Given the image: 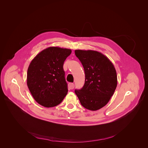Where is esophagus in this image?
<instances>
[{
    "mask_svg": "<svg viewBox=\"0 0 148 148\" xmlns=\"http://www.w3.org/2000/svg\"><path fill=\"white\" fill-rule=\"evenodd\" d=\"M75 87V84L73 83H69L68 84V88L69 89H73Z\"/></svg>",
    "mask_w": 148,
    "mask_h": 148,
    "instance_id": "esophagus-1",
    "label": "esophagus"
}]
</instances>
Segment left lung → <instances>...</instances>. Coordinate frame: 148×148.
<instances>
[{
  "instance_id": "8db88e82",
  "label": "left lung",
  "mask_w": 148,
  "mask_h": 148,
  "mask_svg": "<svg viewBox=\"0 0 148 148\" xmlns=\"http://www.w3.org/2000/svg\"><path fill=\"white\" fill-rule=\"evenodd\" d=\"M82 64L85 79L83 87L75 93L85 108L97 110L107 104L117 85L114 65L101 52L92 50L75 51Z\"/></svg>"
}]
</instances>
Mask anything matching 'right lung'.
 I'll list each match as a JSON object with an SVG mask.
<instances>
[{"label":"right lung","mask_w":148,"mask_h":148,"mask_svg":"<svg viewBox=\"0 0 148 148\" xmlns=\"http://www.w3.org/2000/svg\"><path fill=\"white\" fill-rule=\"evenodd\" d=\"M71 52L70 49L50 47L38 53L29 64L27 84L40 105L46 108L55 106L66 95L63 64Z\"/></svg>","instance_id":"add662e5"}]
</instances>
